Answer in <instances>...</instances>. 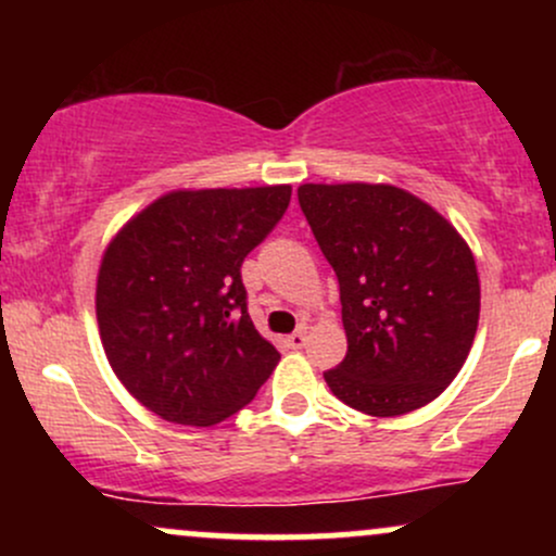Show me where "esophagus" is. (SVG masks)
<instances>
[{
    "label": "esophagus",
    "instance_id": "34e87169",
    "mask_svg": "<svg viewBox=\"0 0 556 556\" xmlns=\"http://www.w3.org/2000/svg\"><path fill=\"white\" fill-rule=\"evenodd\" d=\"M305 340H308V331H305V327H300L298 331H292V334L287 337V344H290L292 350H300L305 344Z\"/></svg>",
    "mask_w": 556,
    "mask_h": 556
}]
</instances>
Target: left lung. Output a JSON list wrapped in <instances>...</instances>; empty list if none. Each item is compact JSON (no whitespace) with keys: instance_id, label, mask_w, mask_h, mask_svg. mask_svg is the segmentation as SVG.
I'll return each mask as SVG.
<instances>
[{"instance_id":"8db88e82","label":"left lung","mask_w":556,"mask_h":556,"mask_svg":"<svg viewBox=\"0 0 556 556\" xmlns=\"http://www.w3.org/2000/svg\"><path fill=\"white\" fill-rule=\"evenodd\" d=\"M298 201L340 282L348 355L324 379L368 416H402L450 387L473 344L481 287L470 248L392 185H300Z\"/></svg>"}]
</instances>
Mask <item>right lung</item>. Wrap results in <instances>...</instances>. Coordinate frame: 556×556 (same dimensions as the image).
Returning <instances> with one entry per match:
<instances>
[{"instance_id": "1", "label": "right lung", "mask_w": 556, "mask_h": 556, "mask_svg": "<svg viewBox=\"0 0 556 556\" xmlns=\"http://www.w3.org/2000/svg\"><path fill=\"white\" fill-rule=\"evenodd\" d=\"M290 185L177 190L106 248L96 316L112 371L156 416L214 426L269 379L279 353L253 327L242 261L290 206Z\"/></svg>"}]
</instances>
